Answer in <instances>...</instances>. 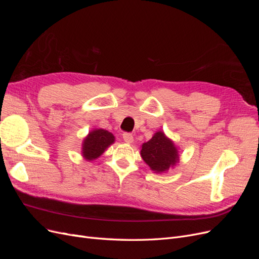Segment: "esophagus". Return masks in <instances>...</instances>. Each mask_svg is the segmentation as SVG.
<instances>
[{
  "instance_id": "1",
  "label": "esophagus",
  "mask_w": 259,
  "mask_h": 259,
  "mask_svg": "<svg viewBox=\"0 0 259 259\" xmlns=\"http://www.w3.org/2000/svg\"><path fill=\"white\" fill-rule=\"evenodd\" d=\"M123 139H124V142L127 143V144H132L133 140H134V138H133L132 134H130V133H124Z\"/></svg>"
}]
</instances>
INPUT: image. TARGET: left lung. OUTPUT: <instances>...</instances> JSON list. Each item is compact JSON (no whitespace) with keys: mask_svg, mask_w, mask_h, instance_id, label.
<instances>
[{"mask_svg":"<svg viewBox=\"0 0 259 259\" xmlns=\"http://www.w3.org/2000/svg\"><path fill=\"white\" fill-rule=\"evenodd\" d=\"M140 155L154 173H166L179 162L178 147L164 132H155L152 138L142 145Z\"/></svg>","mask_w":259,"mask_h":259,"instance_id":"8db88e82","label":"left lung"}]
</instances>
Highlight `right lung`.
<instances>
[{
  "label": "right lung",
  "mask_w": 259,
  "mask_h": 259,
  "mask_svg": "<svg viewBox=\"0 0 259 259\" xmlns=\"http://www.w3.org/2000/svg\"><path fill=\"white\" fill-rule=\"evenodd\" d=\"M114 142L115 138L112 133L103 128H94L83 139L82 156L90 162L96 160Z\"/></svg>",
  "instance_id": "obj_1"
}]
</instances>
